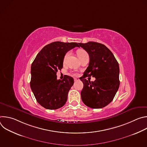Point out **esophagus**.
<instances>
[{
  "label": "esophagus",
  "mask_w": 147,
  "mask_h": 147,
  "mask_svg": "<svg viewBox=\"0 0 147 147\" xmlns=\"http://www.w3.org/2000/svg\"><path fill=\"white\" fill-rule=\"evenodd\" d=\"M74 81H77L80 80V79H79L78 78H74Z\"/></svg>",
  "instance_id": "esophagus-1"
}]
</instances>
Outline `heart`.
<instances>
[{
  "label": "heart",
  "mask_w": 147,
  "mask_h": 147,
  "mask_svg": "<svg viewBox=\"0 0 147 147\" xmlns=\"http://www.w3.org/2000/svg\"><path fill=\"white\" fill-rule=\"evenodd\" d=\"M77 54L78 57L79 58H80V57H81L82 56H83L84 55H87V52H86V51H84V50H83V49H79V50L77 51ZM69 55V52L66 54V55H65V60L67 58V57Z\"/></svg>",
  "instance_id": "obj_1"
}]
</instances>
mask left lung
Segmentation results:
<instances>
[{"mask_svg": "<svg viewBox=\"0 0 147 147\" xmlns=\"http://www.w3.org/2000/svg\"><path fill=\"white\" fill-rule=\"evenodd\" d=\"M79 45L90 56L88 67L80 78L84 84L81 99L91 108H103L112 101L119 89V63L112 52L103 44L88 42ZM91 76L96 78L94 82L85 78Z\"/></svg>", "mask_w": 147, "mask_h": 147, "instance_id": "8db88e82", "label": "left lung"}]
</instances>
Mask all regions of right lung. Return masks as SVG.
<instances>
[{"label":"right lung","mask_w":147,"mask_h":147,"mask_svg":"<svg viewBox=\"0 0 147 147\" xmlns=\"http://www.w3.org/2000/svg\"><path fill=\"white\" fill-rule=\"evenodd\" d=\"M76 47H80L76 42H54L42 49L32 62L30 87L38 103L47 109H59L67 101L74 79L65 75L57 80L56 73L63 68L66 53Z\"/></svg>","instance_id":"1"}]
</instances>
